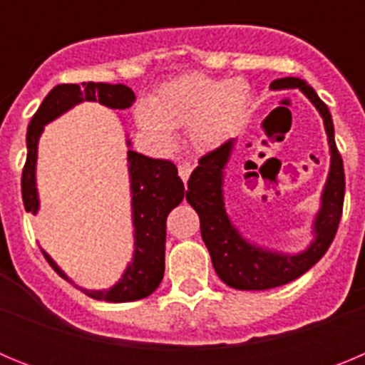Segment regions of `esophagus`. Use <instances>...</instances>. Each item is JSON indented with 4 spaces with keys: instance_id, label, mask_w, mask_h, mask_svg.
Segmentation results:
<instances>
[{
    "instance_id": "obj_1",
    "label": "esophagus",
    "mask_w": 365,
    "mask_h": 365,
    "mask_svg": "<svg viewBox=\"0 0 365 365\" xmlns=\"http://www.w3.org/2000/svg\"><path fill=\"white\" fill-rule=\"evenodd\" d=\"M190 173H192V166H190L188 163H182V164H179V177L182 180H188V177H190Z\"/></svg>"
}]
</instances>
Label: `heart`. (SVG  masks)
<instances>
[{"instance_id":"b5f03b06","label":"heart","mask_w":365,"mask_h":365,"mask_svg":"<svg viewBox=\"0 0 365 365\" xmlns=\"http://www.w3.org/2000/svg\"><path fill=\"white\" fill-rule=\"evenodd\" d=\"M247 80H219L186 73L157 87L151 98L138 100L133 117L138 130L159 150L173 146V130L186 128L195 151L208 153L234 137L250 109Z\"/></svg>"}]
</instances>
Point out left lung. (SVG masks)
<instances>
[{
  "label": "left lung",
  "mask_w": 365,
  "mask_h": 365,
  "mask_svg": "<svg viewBox=\"0 0 365 365\" xmlns=\"http://www.w3.org/2000/svg\"><path fill=\"white\" fill-rule=\"evenodd\" d=\"M296 87L311 100L324 118L329 150H331L327 182L322 192L320 210L316 214L314 225H312L314 240L303 252L285 254L254 245L245 240L240 230L232 225L225 210L222 179H225V168L234 150V138L201 157L199 166L193 170L188 179L186 201L193 206V210L197 212L201 219L202 241L210 252L215 272L232 289L265 291V289H274V287L294 282L322 259V256L333 243L334 234L340 225L344 193H346V175H344V163L334 143V125L331 113L305 80L287 76V78H278L270 83V89L274 91L296 89Z\"/></svg>",
  "instance_id": "obj_1"
}]
</instances>
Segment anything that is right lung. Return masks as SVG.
Here are the masks:
<instances>
[{"mask_svg": "<svg viewBox=\"0 0 365 365\" xmlns=\"http://www.w3.org/2000/svg\"><path fill=\"white\" fill-rule=\"evenodd\" d=\"M82 102H98L111 109H128L135 102V93L124 83H62L51 89L34 113L27 130V160L21 173V197L25 210L36 214L40 199L36 190L38 140L43 133V125ZM128 146L131 143L128 140ZM128 172L131 182V217L135 228V252L122 278L108 291H87L89 298L122 303L135 302L150 296L160 285L164 276V245H166V217L179 205L188 192L175 164L170 160L151 159L143 153L128 150ZM49 265L63 279L66 276L49 254L41 250Z\"/></svg>", "mask_w": 365, "mask_h": 365, "instance_id": "right-lung-1", "label": "right lung"}]
</instances>
